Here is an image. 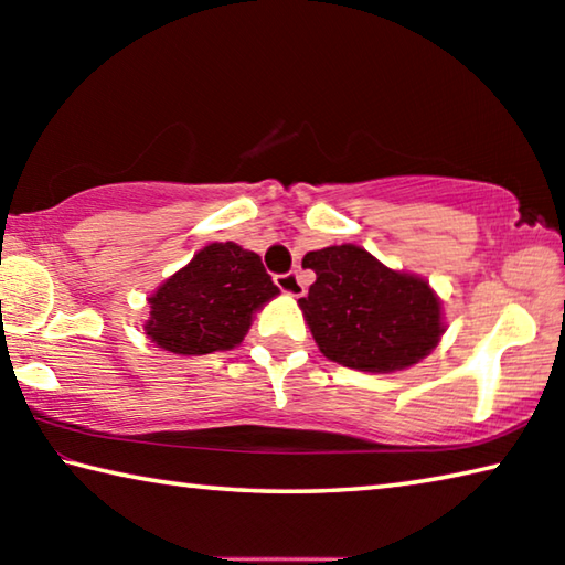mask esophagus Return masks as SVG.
Instances as JSON below:
<instances>
[{"label": "esophagus", "mask_w": 565, "mask_h": 565, "mask_svg": "<svg viewBox=\"0 0 565 565\" xmlns=\"http://www.w3.org/2000/svg\"><path fill=\"white\" fill-rule=\"evenodd\" d=\"M274 281H276V286H279V289H281L284 294H289V296H301V294H303V281H301L299 271L276 274Z\"/></svg>", "instance_id": "34e87169"}]
</instances>
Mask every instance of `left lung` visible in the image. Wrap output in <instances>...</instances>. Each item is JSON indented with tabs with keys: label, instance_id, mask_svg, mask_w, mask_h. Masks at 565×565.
Segmentation results:
<instances>
[{
	"label": "left lung",
	"instance_id": "1",
	"mask_svg": "<svg viewBox=\"0 0 565 565\" xmlns=\"http://www.w3.org/2000/svg\"><path fill=\"white\" fill-rule=\"evenodd\" d=\"M301 264L317 281L299 306L327 359L391 374L414 366L441 341V301L420 276L388 269L353 244L309 252Z\"/></svg>",
	"mask_w": 565,
	"mask_h": 565
}]
</instances>
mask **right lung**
Instances as JSON below:
<instances>
[{
    "mask_svg": "<svg viewBox=\"0 0 565 565\" xmlns=\"http://www.w3.org/2000/svg\"><path fill=\"white\" fill-rule=\"evenodd\" d=\"M276 294L259 254L216 242L149 296L145 331L159 349L181 356L228 351L244 341L254 313Z\"/></svg>",
    "mask_w": 565,
    "mask_h": 565,
    "instance_id": "1",
    "label": "right lung"
}]
</instances>
